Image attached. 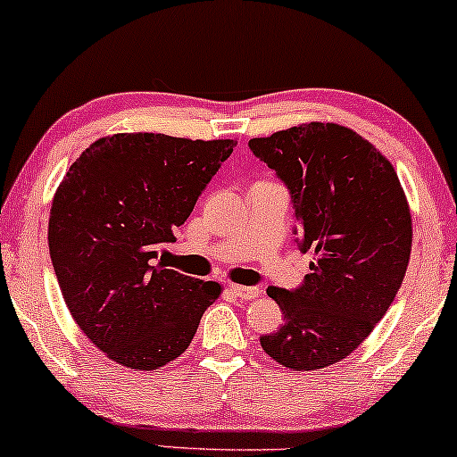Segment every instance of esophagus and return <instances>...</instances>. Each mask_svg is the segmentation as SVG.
Listing matches in <instances>:
<instances>
[{
  "instance_id": "esophagus-1",
  "label": "esophagus",
  "mask_w": 457,
  "mask_h": 457,
  "mask_svg": "<svg viewBox=\"0 0 457 457\" xmlns=\"http://www.w3.org/2000/svg\"><path fill=\"white\" fill-rule=\"evenodd\" d=\"M230 293L239 299H255L260 295L258 287H245V285H230Z\"/></svg>"
}]
</instances>
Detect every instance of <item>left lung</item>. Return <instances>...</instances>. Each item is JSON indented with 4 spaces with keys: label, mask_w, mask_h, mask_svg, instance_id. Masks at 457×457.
<instances>
[{
    "label": "left lung",
    "mask_w": 457,
    "mask_h": 457,
    "mask_svg": "<svg viewBox=\"0 0 457 457\" xmlns=\"http://www.w3.org/2000/svg\"><path fill=\"white\" fill-rule=\"evenodd\" d=\"M249 149L287 185L293 235L314 253L302 287L266 291L285 324L262 349L291 370H320L358 349L395 299L411 252L408 199L391 162L341 124H299Z\"/></svg>",
    "instance_id": "1"
}]
</instances>
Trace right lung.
<instances>
[{"label":"right lung","mask_w":457,"mask_h":457,"mask_svg":"<svg viewBox=\"0 0 457 457\" xmlns=\"http://www.w3.org/2000/svg\"><path fill=\"white\" fill-rule=\"evenodd\" d=\"M235 145L118 133L68 168L49 212V255L74 322L110 360L135 370L166 366L220 295L214 280L155 260Z\"/></svg>","instance_id":"1"}]
</instances>
